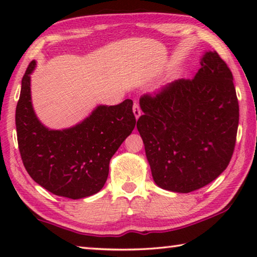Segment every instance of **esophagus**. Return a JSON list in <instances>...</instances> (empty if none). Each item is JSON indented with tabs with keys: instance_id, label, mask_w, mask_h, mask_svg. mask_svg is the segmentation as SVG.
Returning a JSON list of instances; mask_svg holds the SVG:
<instances>
[{
	"instance_id": "34e87169",
	"label": "esophagus",
	"mask_w": 257,
	"mask_h": 257,
	"mask_svg": "<svg viewBox=\"0 0 257 257\" xmlns=\"http://www.w3.org/2000/svg\"><path fill=\"white\" fill-rule=\"evenodd\" d=\"M133 111H134V114H135V116H136V119H138L139 116H141V114H142V111H141V107H139V105H138V103H137V102H135V103H134Z\"/></svg>"
}]
</instances>
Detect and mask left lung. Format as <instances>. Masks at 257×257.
<instances>
[{
    "label": "left lung",
    "mask_w": 257,
    "mask_h": 257,
    "mask_svg": "<svg viewBox=\"0 0 257 257\" xmlns=\"http://www.w3.org/2000/svg\"><path fill=\"white\" fill-rule=\"evenodd\" d=\"M137 129L155 184L190 193L216 179L236 145L239 105L232 73L206 52L193 79H178L139 99Z\"/></svg>",
    "instance_id": "1"
}]
</instances>
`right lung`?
Instances as JSON below:
<instances>
[{
  "mask_svg": "<svg viewBox=\"0 0 257 257\" xmlns=\"http://www.w3.org/2000/svg\"><path fill=\"white\" fill-rule=\"evenodd\" d=\"M32 61L21 81L16 127L21 160L28 175L58 196L79 199L98 193L110 160L135 128L133 101L99 105L75 127L51 130L35 114L30 96Z\"/></svg>",
  "mask_w": 257,
  "mask_h": 257,
  "instance_id": "1",
  "label": "right lung"
}]
</instances>
